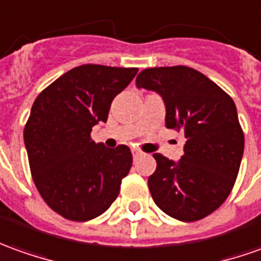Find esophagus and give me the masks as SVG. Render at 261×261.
Listing matches in <instances>:
<instances>
[{
	"mask_svg": "<svg viewBox=\"0 0 261 261\" xmlns=\"http://www.w3.org/2000/svg\"><path fill=\"white\" fill-rule=\"evenodd\" d=\"M132 154H134V159H138L139 156H142V152L139 149H132Z\"/></svg>",
	"mask_w": 261,
	"mask_h": 261,
	"instance_id": "34e87169",
	"label": "esophagus"
}]
</instances>
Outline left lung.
Listing matches in <instances>:
<instances>
[{
    "label": "left lung",
    "mask_w": 261,
    "mask_h": 261,
    "mask_svg": "<svg viewBox=\"0 0 261 261\" xmlns=\"http://www.w3.org/2000/svg\"><path fill=\"white\" fill-rule=\"evenodd\" d=\"M136 86L161 95L166 127L186 138L180 161L153 154L156 170L148 185L154 203L182 222L209 216L230 195L243 158L244 135L234 102L189 66L143 69Z\"/></svg>",
    "instance_id": "1"
}]
</instances>
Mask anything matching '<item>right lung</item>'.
<instances>
[{
    "label": "right lung",
    "mask_w": 261,
    "mask_h": 261,
    "mask_svg": "<svg viewBox=\"0 0 261 261\" xmlns=\"http://www.w3.org/2000/svg\"><path fill=\"white\" fill-rule=\"evenodd\" d=\"M138 68L81 65L38 95L24 129L32 179L54 212L68 220L95 219L115 202L132 166L126 145L109 149L91 132L107 122L113 98Z\"/></svg>",
    "instance_id": "right-lung-1"
}]
</instances>
